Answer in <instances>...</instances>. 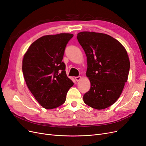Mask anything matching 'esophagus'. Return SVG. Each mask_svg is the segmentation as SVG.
Instances as JSON below:
<instances>
[{"mask_svg":"<svg viewBox=\"0 0 146 146\" xmlns=\"http://www.w3.org/2000/svg\"><path fill=\"white\" fill-rule=\"evenodd\" d=\"M75 80H76L77 82H79L80 80L82 79V77H80V76H78V77H75Z\"/></svg>","mask_w":146,"mask_h":146,"instance_id":"1","label":"esophagus"}]
</instances>
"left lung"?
Instances as JSON below:
<instances>
[{"label": "left lung", "mask_w": 146, "mask_h": 146, "mask_svg": "<svg viewBox=\"0 0 146 146\" xmlns=\"http://www.w3.org/2000/svg\"><path fill=\"white\" fill-rule=\"evenodd\" d=\"M77 38L87 57L86 75L90 83L83 101L95 109L107 108L116 102L127 80L130 61L126 49L103 33L80 32Z\"/></svg>", "instance_id": "1"}]
</instances>
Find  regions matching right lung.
I'll return each instance as SVG.
<instances>
[{"mask_svg": "<svg viewBox=\"0 0 146 146\" xmlns=\"http://www.w3.org/2000/svg\"><path fill=\"white\" fill-rule=\"evenodd\" d=\"M74 35L60 33L38 38L24 54L22 71L30 91L42 107L57 108L63 104L74 83L62 62L64 49Z\"/></svg>", "mask_w": 146, "mask_h": 146, "instance_id": "1", "label": "right lung"}]
</instances>
